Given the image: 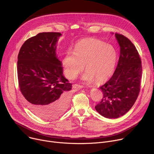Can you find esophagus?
I'll list each match as a JSON object with an SVG mask.
<instances>
[{
  "label": "esophagus",
  "instance_id": "esophagus-1",
  "mask_svg": "<svg viewBox=\"0 0 154 154\" xmlns=\"http://www.w3.org/2000/svg\"><path fill=\"white\" fill-rule=\"evenodd\" d=\"M84 86H82V85H78V84H75L74 85V88L75 89H76V90H80V89H81V88H83Z\"/></svg>",
  "mask_w": 154,
  "mask_h": 154
}]
</instances>
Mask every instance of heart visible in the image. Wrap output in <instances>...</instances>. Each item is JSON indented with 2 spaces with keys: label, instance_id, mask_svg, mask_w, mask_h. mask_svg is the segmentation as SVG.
I'll return each instance as SVG.
<instances>
[{
  "label": "heart",
  "instance_id": "obj_1",
  "mask_svg": "<svg viewBox=\"0 0 154 154\" xmlns=\"http://www.w3.org/2000/svg\"><path fill=\"white\" fill-rule=\"evenodd\" d=\"M117 60L115 48L94 38L82 40L75 45L74 51H68L62 59L64 74L73 79L83 71L87 70L82 79L89 82L94 79L98 82L108 80L113 73Z\"/></svg>",
  "mask_w": 154,
  "mask_h": 154
}]
</instances>
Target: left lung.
Wrapping results in <instances>:
<instances>
[{
	"label": "left lung",
	"instance_id": "obj_1",
	"mask_svg": "<svg viewBox=\"0 0 154 154\" xmlns=\"http://www.w3.org/2000/svg\"><path fill=\"white\" fill-rule=\"evenodd\" d=\"M120 46V56L114 74L100 87L103 97L96 111L106 118L124 115L134 105L140 91L141 60L134 44L125 36L115 33Z\"/></svg>",
	"mask_w": 154,
	"mask_h": 154
}]
</instances>
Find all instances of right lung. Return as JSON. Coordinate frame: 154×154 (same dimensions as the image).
Returning a JSON list of instances; mask_svg holds the SVG:
<instances>
[{"label":"right lung","mask_w":154,"mask_h":154,"mask_svg":"<svg viewBox=\"0 0 154 154\" xmlns=\"http://www.w3.org/2000/svg\"><path fill=\"white\" fill-rule=\"evenodd\" d=\"M58 32L39 33L25 41L17 57L19 88L30 110L45 119L67 109L72 84L56 54Z\"/></svg>","instance_id":"obj_1"}]
</instances>
